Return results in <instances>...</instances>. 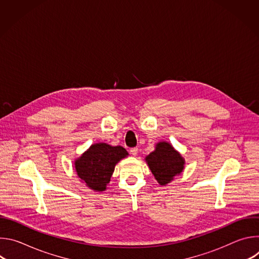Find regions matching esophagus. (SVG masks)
Instances as JSON below:
<instances>
[{
    "label": "esophagus",
    "mask_w": 259,
    "mask_h": 259,
    "mask_svg": "<svg viewBox=\"0 0 259 259\" xmlns=\"http://www.w3.org/2000/svg\"><path fill=\"white\" fill-rule=\"evenodd\" d=\"M130 154L132 155V156H137V154H138V149L137 147H132V149L130 150Z\"/></svg>",
    "instance_id": "obj_1"
}]
</instances>
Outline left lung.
<instances>
[{"label":"left lung","mask_w":259,"mask_h":259,"mask_svg":"<svg viewBox=\"0 0 259 259\" xmlns=\"http://www.w3.org/2000/svg\"><path fill=\"white\" fill-rule=\"evenodd\" d=\"M145 161L161 186H166L179 175L186 164L181 155L166 141L157 143L156 150L146 156Z\"/></svg>","instance_id":"8db88e82"}]
</instances>
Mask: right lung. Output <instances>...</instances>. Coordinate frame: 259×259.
<instances>
[{"instance_id": "1", "label": "right lung", "mask_w": 259, "mask_h": 259, "mask_svg": "<svg viewBox=\"0 0 259 259\" xmlns=\"http://www.w3.org/2000/svg\"><path fill=\"white\" fill-rule=\"evenodd\" d=\"M127 156L128 152L123 146L94 143L75 161V169L89 189L103 192L110 181L116 164Z\"/></svg>"}]
</instances>
